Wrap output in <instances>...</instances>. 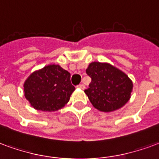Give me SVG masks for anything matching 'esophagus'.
<instances>
[{
	"mask_svg": "<svg viewBox=\"0 0 159 159\" xmlns=\"http://www.w3.org/2000/svg\"><path fill=\"white\" fill-rule=\"evenodd\" d=\"M76 87H77L78 89H85V86H84V84H83V83H82V84H79V85L76 86Z\"/></svg>",
	"mask_w": 159,
	"mask_h": 159,
	"instance_id": "esophagus-1",
	"label": "esophagus"
}]
</instances>
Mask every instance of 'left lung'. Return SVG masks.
Segmentation results:
<instances>
[{
  "label": "left lung",
  "mask_w": 159,
  "mask_h": 159,
  "mask_svg": "<svg viewBox=\"0 0 159 159\" xmlns=\"http://www.w3.org/2000/svg\"><path fill=\"white\" fill-rule=\"evenodd\" d=\"M86 72L91 77V83L84 92L97 109L114 111L130 99L133 84L121 70L107 63L93 62Z\"/></svg>",
  "instance_id": "left-lung-1"
}]
</instances>
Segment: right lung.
Listing matches in <instances>:
<instances>
[{
    "label": "right lung",
    "instance_id": "1",
    "mask_svg": "<svg viewBox=\"0 0 159 159\" xmlns=\"http://www.w3.org/2000/svg\"><path fill=\"white\" fill-rule=\"evenodd\" d=\"M24 95L35 109H61L75 90L70 74L58 65H50L31 74L24 83Z\"/></svg>",
    "mask_w": 159,
    "mask_h": 159
}]
</instances>
